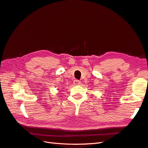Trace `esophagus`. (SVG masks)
<instances>
[{"mask_svg":"<svg viewBox=\"0 0 148 148\" xmlns=\"http://www.w3.org/2000/svg\"><path fill=\"white\" fill-rule=\"evenodd\" d=\"M73 84L75 85H79L80 84V81H79L78 80H74V82H73Z\"/></svg>","mask_w":148,"mask_h":148,"instance_id":"1","label":"esophagus"}]
</instances>
